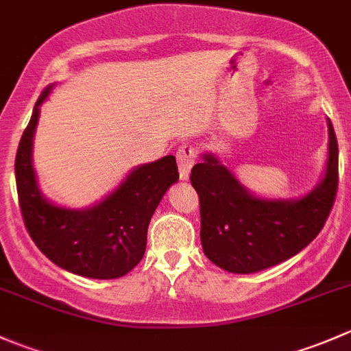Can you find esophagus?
<instances>
[{
	"mask_svg": "<svg viewBox=\"0 0 351 351\" xmlns=\"http://www.w3.org/2000/svg\"><path fill=\"white\" fill-rule=\"evenodd\" d=\"M195 158H197V149L195 146L192 144L185 143L182 144V147L176 153V159H178V171H180V178L183 182L190 178V171H192L193 165H195Z\"/></svg>",
	"mask_w": 351,
	"mask_h": 351,
	"instance_id": "esophagus-1",
	"label": "esophagus"
}]
</instances>
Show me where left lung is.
I'll return each instance as SVG.
<instances>
[{
  "label": "left lung",
  "instance_id": "obj_1",
  "mask_svg": "<svg viewBox=\"0 0 351 351\" xmlns=\"http://www.w3.org/2000/svg\"><path fill=\"white\" fill-rule=\"evenodd\" d=\"M328 158L317 185L302 197H261L215 153H204L192 168L200 198V241L204 253L231 274H256L302 251L323 229L338 186V143L331 120Z\"/></svg>",
  "mask_w": 351,
  "mask_h": 351
}]
</instances>
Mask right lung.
Segmentation results:
<instances>
[{"instance_id":"add662e5","label":"right lung","mask_w":351,"mask_h":351,"mask_svg":"<svg viewBox=\"0 0 351 351\" xmlns=\"http://www.w3.org/2000/svg\"><path fill=\"white\" fill-rule=\"evenodd\" d=\"M58 83L42 91L20 139L15 159L16 192L27 231L38 250L69 274L112 280L129 274L144 256L156 207L178 182L175 156L144 162L90 207L59 205L42 193L34 168V137L40 105Z\"/></svg>"}]
</instances>
